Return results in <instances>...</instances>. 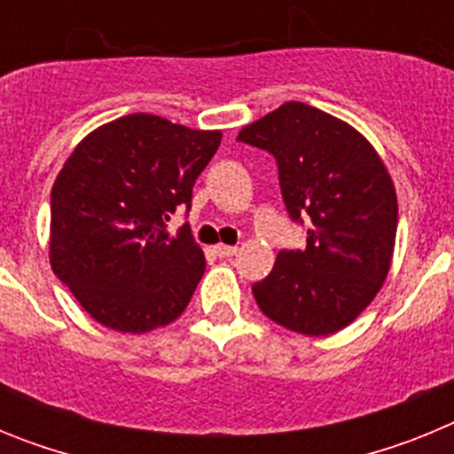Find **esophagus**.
Returning <instances> with one entry per match:
<instances>
[{"label": "esophagus", "mask_w": 454, "mask_h": 454, "mask_svg": "<svg viewBox=\"0 0 454 454\" xmlns=\"http://www.w3.org/2000/svg\"><path fill=\"white\" fill-rule=\"evenodd\" d=\"M214 250H215V254H218V256H234L236 252H239V247H236V246H224V243H220V246H215Z\"/></svg>", "instance_id": "esophagus-1"}]
</instances>
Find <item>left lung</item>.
<instances>
[{"mask_svg":"<svg viewBox=\"0 0 454 454\" xmlns=\"http://www.w3.org/2000/svg\"><path fill=\"white\" fill-rule=\"evenodd\" d=\"M239 140L275 156L288 215L309 224L307 247L279 250L252 286L256 304L298 334L343 330L391 268L398 200L382 159L350 124L302 102L247 124Z\"/></svg>","mask_w":454,"mask_h":454,"instance_id":"1","label":"left lung"}]
</instances>
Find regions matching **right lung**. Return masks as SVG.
<instances>
[{
    "label": "right lung",
    "instance_id": "obj_1",
    "mask_svg": "<svg viewBox=\"0 0 454 454\" xmlns=\"http://www.w3.org/2000/svg\"><path fill=\"white\" fill-rule=\"evenodd\" d=\"M220 131L188 129L150 114L104 124L74 147L51 188L54 275L98 323L156 330L182 316L202 279L191 227L168 231L215 154Z\"/></svg>",
    "mask_w": 454,
    "mask_h": 454
}]
</instances>
